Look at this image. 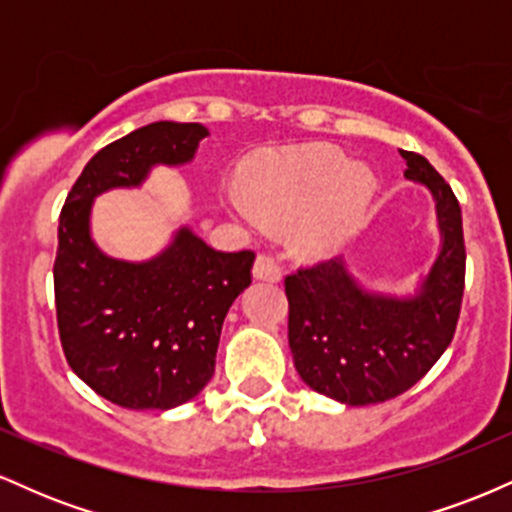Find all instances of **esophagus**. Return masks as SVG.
<instances>
[{
  "instance_id": "obj_1",
  "label": "esophagus",
  "mask_w": 512,
  "mask_h": 512,
  "mask_svg": "<svg viewBox=\"0 0 512 512\" xmlns=\"http://www.w3.org/2000/svg\"><path fill=\"white\" fill-rule=\"evenodd\" d=\"M252 276L260 281H279L281 279V267L276 264L274 257L269 255H257L255 264H252Z\"/></svg>"
}]
</instances>
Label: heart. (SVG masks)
Returning <instances> with one entry per match:
<instances>
[{
	"label": "heart",
	"instance_id": "b5f03b06",
	"mask_svg": "<svg viewBox=\"0 0 512 512\" xmlns=\"http://www.w3.org/2000/svg\"><path fill=\"white\" fill-rule=\"evenodd\" d=\"M375 190L378 180L368 166L351 163L337 146L305 144L252 161L243 182L223 185L221 197L252 228L293 223L296 250L325 257L354 233Z\"/></svg>",
	"mask_w": 512,
	"mask_h": 512
}]
</instances>
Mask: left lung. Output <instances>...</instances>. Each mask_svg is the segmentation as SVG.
<instances>
[{
  "mask_svg": "<svg viewBox=\"0 0 512 512\" xmlns=\"http://www.w3.org/2000/svg\"><path fill=\"white\" fill-rule=\"evenodd\" d=\"M404 178L436 199L440 252L414 296L366 291L344 260L286 276L289 346L303 383L349 407L387 402L414 387L455 334L464 291L462 211L424 156L399 151Z\"/></svg>",
  "mask_w": 512,
  "mask_h": 512,
  "instance_id": "8db88e82",
  "label": "left lung"
}]
</instances>
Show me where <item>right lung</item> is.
<instances>
[{
  "instance_id": "obj_1",
  "label": "right lung",
  "mask_w": 512,
  "mask_h": 512,
  "mask_svg": "<svg viewBox=\"0 0 512 512\" xmlns=\"http://www.w3.org/2000/svg\"><path fill=\"white\" fill-rule=\"evenodd\" d=\"M204 137L199 122L134 129L86 163L62 207L55 305L64 356L91 390L125 409L166 411L204 390L255 252H219L180 226L151 260H115L91 238L93 199L139 187L154 166H185Z\"/></svg>"
}]
</instances>
